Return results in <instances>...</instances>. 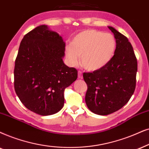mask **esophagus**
I'll return each mask as SVG.
<instances>
[{
    "mask_svg": "<svg viewBox=\"0 0 149 149\" xmlns=\"http://www.w3.org/2000/svg\"><path fill=\"white\" fill-rule=\"evenodd\" d=\"M78 78L79 79H82V78H83V76H82V73L80 71L78 72Z\"/></svg>",
    "mask_w": 149,
    "mask_h": 149,
    "instance_id": "obj_1",
    "label": "esophagus"
}]
</instances>
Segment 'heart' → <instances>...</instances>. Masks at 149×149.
I'll return each instance as SVG.
<instances>
[{"instance_id":"obj_1","label":"heart","mask_w":149,"mask_h":149,"mask_svg":"<svg viewBox=\"0 0 149 149\" xmlns=\"http://www.w3.org/2000/svg\"><path fill=\"white\" fill-rule=\"evenodd\" d=\"M116 49V40L109 33L87 29L73 38L71 45L65 47V58L71 66L78 63L80 56L82 67L88 71L104 67L112 59Z\"/></svg>"}]
</instances>
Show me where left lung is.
<instances>
[{"label":"left lung","instance_id":"8db88e82","mask_svg":"<svg viewBox=\"0 0 149 149\" xmlns=\"http://www.w3.org/2000/svg\"><path fill=\"white\" fill-rule=\"evenodd\" d=\"M109 29L116 40V52L104 67L84 73L87 84L86 106L93 113L107 116L123 107L134 93L137 63L134 51L126 36L113 27Z\"/></svg>","mask_w":149,"mask_h":149}]
</instances>
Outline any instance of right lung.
<instances>
[{"label":"right lung","mask_w":149,"mask_h":149,"mask_svg":"<svg viewBox=\"0 0 149 149\" xmlns=\"http://www.w3.org/2000/svg\"><path fill=\"white\" fill-rule=\"evenodd\" d=\"M65 42L42 24L27 33L15 61L14 88L26 108L50 116L64 106V91L78 78V71L63 63Z\"/></svg>","instance_id":"obj_1"}]
</instances>
